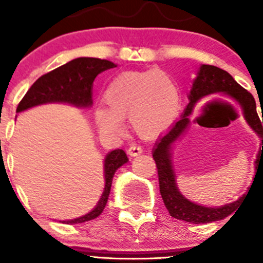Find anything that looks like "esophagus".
I'll return each instance as SVG.
<instances>
[{
    "label": "esophagus",
    "instance_id": "obj_1",
    "mask_svg": "<svg viewBox=\"0 0 263 263\" xmlns=\"http://www.w3.org/2000/svg\"><path fill=\"white\" fill-rule=\"evenodd\" d=\"M142 153H143V148H142L141 146L137 143L130 144L129 148H127V154H129L130 156H138V155H141Z\"/></svg>",
    "mask_w": 263,
    "mask_h": 263
}]
</instances>
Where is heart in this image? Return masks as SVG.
Segmentation results:
<instances>
[{
    "label": "heart",
    "instance_id": "b5f03b06",
    "mask_svg": "<svg viewBox=\"0 0 263 263\" xmlns=\"http://www.w3.org/2000/svg\"><path fill=\"white\" fill-rule=\"evenodd\" d=\"M107 105L95 108V121L107 134L124 133V119L139 136H155L172 125L181 108L175 79L161 70L126 71L113 78L104 91Z\"/></svg>",
    "mask_w": 263,
    "mask_h": 263
}]
</instances>
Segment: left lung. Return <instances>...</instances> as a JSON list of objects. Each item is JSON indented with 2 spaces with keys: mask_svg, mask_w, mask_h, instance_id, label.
<instances>
[{
  "mask_svg": "<svg viewBox=\"0 0 263 263\" xmlns=\"http://www.w3.org/2000/svg\"><path fill=\"white\" fill-rule=\"evenodd\" d=\"M218 93L230 96L233 102L237 103L238 107L241 108L242 116H244L247 124L261 138L262 150H259L258 155H257L256 170L259 164H263V115L261 121L257 115L254 98L252 96V93L241 87L233 79V77L226 70L220 67L213 66V65H201L197 71V77L193 81L189 95H187L189 104L185 108L184 115L164 136L156 141L153 150L154 160H155L156 168H158L160 194L167 210L170 211L171 216L173 218L194 223V224H204V223H211V221L227 218L228 215L237 210L238 204L241 203L248 196V194H244L237 201L223 204V206L206 207L185 198L176 184V175L173 171L172 158H171L173 144L186 132L190 124L189 116L192 115L193 108L196 107L197 103L207 96L218 95Z\"/></svg>",
  "mask_w": 263,
  "mask_h": 263,
  "instance_id": "left-lung-1",
  "label": "left lung"
}]
</instances>
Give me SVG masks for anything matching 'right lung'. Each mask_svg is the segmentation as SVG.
Here are the masks:
<instances>
[{"label":"right lung","instance_id":"right-lung-1","mask_svg":"<svg viewBox=\"0 0 263 263\" xmlns=\"http://www.w3.org/2000/svg\"><path fill=\"white\" fill-rule=\"evenodd\" d=\"M116 66L117 65L112 61L93 57L71 60L40 77L23 96L16 108V113L50 103H64L77 108H90L92 105V83L95 78L103 71ZM126 161L127 156L121 148L108 153L104 159V192L95 209L81 218L64 220V223L78 224L98 218L107 204L115 172Z\"/></svg>","mask_w":263,"mask_h":263}]
</instances>
